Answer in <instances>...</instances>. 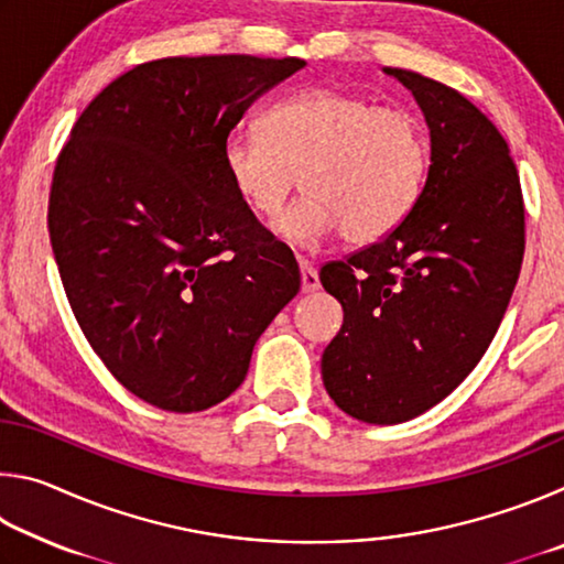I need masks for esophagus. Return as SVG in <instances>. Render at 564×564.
Instances as JSON below:
<instances>
[{"instance_id":"1","label":"esophagus","mask_w":564,"mask_h":564,"mask_svg":"<svg viewBox=\"0 0 564 564\" xmlns=\"http://www.w3.org/2000/svg\"><path fill=\"white\" fill-rule=\"evenodd\" d=\"M321 289V279H318V271L313 269L308 263H301V291L303 293H313Z\"/></svg>"}]
</instances>
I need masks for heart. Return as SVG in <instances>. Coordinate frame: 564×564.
I'll return each mask as SVG.
<instances>
[{
  "instance_id": "b5f03b06",
  "label": "heart",
  "mask_w": 564,
  "mask_h": 564,
  "mask_svg": "<svg viewBox=\"0 0 564 564\" xmlns=\"http://www.w3.org/2000/svg\"><path fill=\"white\" fill-rule=\"evenodd\" d=\"M234 194L253 216L275 218L301 181L303 196L275 221L295 246L333 234L368 246L405 221L431 169L425 123L356 91L303 89L261 117V137L234 133L221 151Z\"/></svg>"
}]
</instances>
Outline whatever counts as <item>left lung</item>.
I'll list each match as a JSON object with an SVG mask.
<instances>
[{
    "label": "left lung",
    "mask_w": 564,
    "mask_h": 564,
    "mask_svg": "<svg viewBox=\"0 0 564 564\" xmlns=\"http://www.w3.org/2000/svg\"><path fill=\"white\" fill-rule=\"evenodd\" d=\"M431 169L413 212L378 243L321 269L343 305L323 350V386L350 417L395 425L441 403L500 328L524 253V206L508 141L460 91L423 74Z\"/></svg>",
    "instance_id": "8db88e82"
}]
</instances>
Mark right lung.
I'll return each mask as SVG.
<instances>
[{
  "instance_id": "right-lung-1",
  "label": "right lung",
  "mask_w": 564,
  "mask_h": 564,
  "mask_svg": "<svg viewBox=\"0 0 564 564\" xmlns=\"http://www.w3.org/2000/svg\"><path fill=\"white\" fill-rule=\"evenodd\" d=\"M295 56H169L133 66L76 119L50 238L79 328L133 395L198 413L243 383L256 340L301 291L291 248L228 184L221 151Z\"/></svg>"
}]
</instances>
